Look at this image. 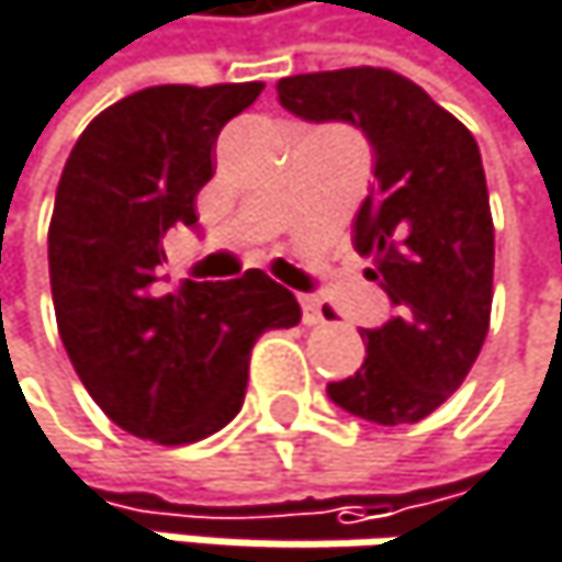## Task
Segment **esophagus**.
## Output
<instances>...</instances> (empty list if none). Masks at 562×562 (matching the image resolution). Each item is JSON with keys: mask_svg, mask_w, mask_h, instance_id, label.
Masks as SVG:
<instances>
[{"mask_svg": "<svg viewBox=\"0 0 562 562\" xmlns=\"http://www.w3.org/2000/svg\"><path fill=\"white\" fill-rule=\"evenodd\" d=\"M300 303H303V323H306V326H319V323H326L323 303H319L316 296H300Z\"/></svg>", "mask_w": 562, "mask_h": 562, "instance_id": "obj_1", "label": "esophagus"}]
</instances>
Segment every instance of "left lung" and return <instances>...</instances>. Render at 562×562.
I'll use <instances>...</instances> for the list:
<instances>
[{"label": "left lung", "instance_id": "left-lung-1", "mask_svg": "<svg viewBox=\"0 0 562 562\" xmlns=\"http://www.w3.org/2000/svg\"><path fill=\"white\" fill-rule=\"evenodd\" d=\"M279 104L310 124L342 121L366 134L375 183L352 243L392 303L362 329L366 362L329 398L375 425L428 418L468 379L491 323L494 223L474 134L389 68L293 75Z\"/></svg>", "mask_w": 562, "mask_h": 562}]
</instances>
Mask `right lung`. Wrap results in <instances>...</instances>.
Instances as JSON below:
<instances>
[{
    "instance_id": "1",
    "label": "right lung",
    "mask_w": 562,
    "mask_h": 562,
    "mask_svg": "<svg viewBox=\"0 0 562 562\" xmlns=\"http://www.w3.org/2000/svg\"><path fill=\"white\" fill-rule=\"evenodd\" d=\"M262 85H154L101 111L68 154L48 226L61 346L98 408L157 445L200 441L236 418L249 349L303 319L259 269L229 283L164 276V236L200 229L210 150Z\"/></svg>"
}]
</instances>
